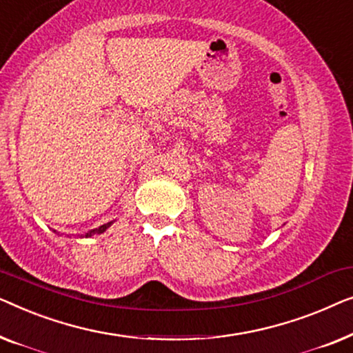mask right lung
<instances>
[{
	"instance_id": "1",
	"label": "right lung",
	"mask_w": 353,
	"mask_h": 353,
	"mask_svg": "<svg viewBox=\"0 0 353 353\" xmlns=\"http://www.w3.org/2000/svg\"><path fill=\"white\" fill-rule=\"evenodd\" d=\"M113 222L115 221H110V222H107V224H103V225H101V227H97V228H92V230H89L88 233H86V236H94V235H101V233H103L107 230L108 227H110Z\"/></svg>"
}]
</instances>
